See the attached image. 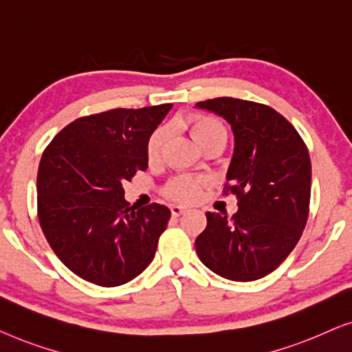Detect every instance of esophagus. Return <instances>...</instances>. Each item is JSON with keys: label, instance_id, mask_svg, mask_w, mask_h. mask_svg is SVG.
I'll use <instances>...</instances> for the list:
<instances>
[{"label": "esophagus", "instance_id": "esophagus-1", "mask_svg": "<svg viewBox=\"0 0 352 352\" xmlns=\"http://www.w3.org/2000/svg\"><path fill=\"white\" fill-rule=\"evenodd\" d=\"M170 212H172V217H180L185 214L186 209L182 206H170Z\"/></svg>", "mask_w": 352, "mask_h": 352}]
</instances>
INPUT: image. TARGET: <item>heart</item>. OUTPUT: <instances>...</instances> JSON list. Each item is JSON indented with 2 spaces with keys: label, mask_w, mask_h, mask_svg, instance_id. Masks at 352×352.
Wrapping results in <instances>:
<instances>
[{
  "label": "heart",
  "mask_w": 352,
  "mask_h": 352,
  "mask_svg": "<svg viewBox=\"0 0 352 352\" xmlns=\"http://www.w3.org/2000/svg\"><path fill=\"white\" fill-rule=\"evenodd\" d=\"M186 126L190 127L191 135L202 148L214 142H226L228 132L223 122L214 116L207 115H190L186 118ZM167 138V131L164 127H157L151 132L146 140V156L150 161H155L161 155L162 145ZM202 182L192 177H177L166 186V196L180 202H192L199 196Z\"/></svg>",
  "instance_id": "1"
}]
</instances>
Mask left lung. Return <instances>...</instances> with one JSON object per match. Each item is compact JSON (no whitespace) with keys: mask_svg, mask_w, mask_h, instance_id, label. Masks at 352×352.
Listing matches in <instances>:
<instances>
[{"mask_svg":"<svg viewBox=\"0 0 352 352\" xmlns=\"http://www.w3.org/2000/svg\"><path fill=\"white\" fill-rule=\"evenodd\" d=\"M197 107L223 116L234 132L223 192L236 196L239 210L231 219L207 212L196 252L221 277L260 279L290 255L308 221V148L296 129L263 103L219 97Z\"/></svg>","mask_w":352,"mask_h":352,"instance_id":"8db88e82","label":"left lung"}]
</instances>
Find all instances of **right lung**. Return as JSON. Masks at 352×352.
Masks as SVG:
<instances>
[{"instance_id":"right-lung-1","label":"right lung","mask_w":352,"mask_h":352,"mask_svg":"<svg viewBox=\"0 0 352 352\" xmlns=\"http://www.w3.org/2000/svg\"><path fill=\"white\" fill-rule=\"evenodd\" d=\"M172 103L78 118L43 153L38 220L63 265L84 280L116 287L155 258L170 219L166 206L133 209L122 183L146 170V140Z\"/></svg>"}]
</instances>
